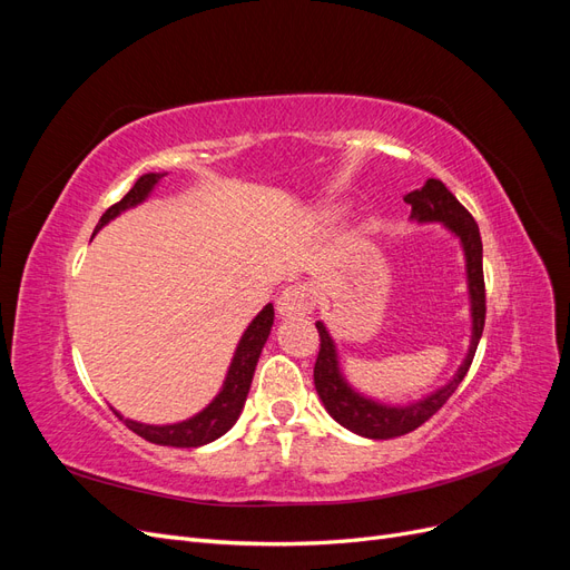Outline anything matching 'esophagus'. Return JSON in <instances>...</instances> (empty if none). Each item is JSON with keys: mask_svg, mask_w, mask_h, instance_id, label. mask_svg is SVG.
I'll return each instance as SVG.
<instances>
[{"mask_svg": "<svg viewBox=\"0 0 570 570\" xmlns=\"http://www.w3.org/2000/svg\"><path fill=\"white\" fill-rule=\"evenodd\" d=\"M316 306V297L314 292L308 289L306 285H289L281 292L278 302H275V308L283 318H297L304 316L308 312H314Z\"/></svg>", "mask_w": 570, "mask_h": 570, "instance_id": "esophagus-1", "label": "esophagus"}]
</instances>
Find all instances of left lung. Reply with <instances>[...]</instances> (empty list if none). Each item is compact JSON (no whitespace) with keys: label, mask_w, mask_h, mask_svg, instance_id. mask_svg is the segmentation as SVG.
Instances as JSON below:
<instances>
[{"label":"left lung","mask_w":570,"mask_h":570,"mask_svg":"<svg viewBox=\"0 0 570 570\" xmlns=\"http://www.w3.org/2000/svg\"><path fill=\"white\" fill-rule=\"evenodd\" d=\"M404 202L411 206V218L421 223L428 220H440L446 228L459 235L463 252H465V268H469V292H471V312H473V335H471V350L469 356L461 364L459 373L450 385H444L435 394H430L428 400L409 404V406H383L377 402L366 400V396L356 394L337 368V354L335 344L327 335L325 325L318 321V337H321V350L316 356L314 366V385L325 404L327 413L344 425L352 433L371 440H390L400 438L423 425L430 416L446 404V400L456 392L461 385L463 375L469 373L473 356L478 350V342L482 335V327H485V278H482V243H480V230L475 218L469 214V209L446 189L442 180L428 178L421 189H413L404 197Z\"/></svg>","instance_id":"left-lung-1"}]
</instances>
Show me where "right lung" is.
Listing matches in <instances>:
<instances>
[{"instance_id": "1", "label": "right lung", "mask_w": 570, "mask_h": 570, "mask_svg": "<svg viewBox=\"0 0 570 570\" xmlns=\"http://www.w3.org/2000/svg\"><path fill=\"white\" fill-rule=\"evenodd\" d=\"M164 176L166 174H147L137 180L130 187V193L120 202H116L114 206H109L105 216L99 218L95 233L105 226V223H109L114 216H118L120 212H126V209H130V206L140 204L151 193V187L157 185ZM271 325H273V306L266 304L264 312L249 323L243 340H239L228 377H226V383H223V390L218 392V396L209 406H206L202 413H197L195 419L176 423V425H142V423H135V421L118 416L116 411L114 413L132 430L135 435H140L142 440L154 442V444L202 446L206 442H214L223 433H228V430L235 425L239 411H243V406H245L256 361L268 340Z\"/></svg>"}]
</instances>
